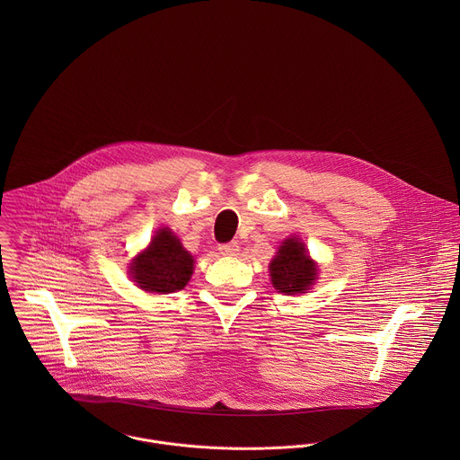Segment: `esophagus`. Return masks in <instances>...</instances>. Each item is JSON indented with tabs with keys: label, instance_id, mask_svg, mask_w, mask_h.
<instances>
[{
	"label": "esophagus",
	"instance_id": "1",
	"mask_svg": "<svg viewBox=\"0 0 460 460\" xmlns=\"http://www.w3.org/2000/svg\"><path fill=\"white\" fill-rule=\"evenodd\" d=\"M219 253L226 257H235L239 253V244L237 243H226L219 246Z\"/></svg>",
	"mask_w": 460,
	"mask_h": 460
}]
</instances>
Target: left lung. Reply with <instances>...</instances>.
Segmentation results:
<instances>
[{"label":"left lung","mask_w":460,"mask_h":460,"mask_svg":"<svg viewBox=\"0 0 460 460\" xmlns=\"http://www.w3.org/2000/svg\"><path fill=\"white\" fill-rule=\"evenodd\" d=\"M270 281L278 292L303 294L317 279V265L308 257L305 244L290 237L281 246L269 265Z\"/></svg>","instance_id":"8db88e82"}]
</instances>
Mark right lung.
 Listing matches in <instances>:
<instances>
[{
  "instance_id": "right-lung-1",
  "label": "right lung",
  "mask_w": 460,
  "mask_h": 460,
  "mask_svg": "<svg viewBox=\"0 0 460 460\" xmlns=\"http://www.w3.org/2000/svg\"><path fill=\"white\" fill-rule=\"evenodd\" d=\"M193 265V257L182 248L177 235L161 228L150 246L131 263L132 279L146 292H177L188 285Z\"/></svg>"
}]
</instances>
